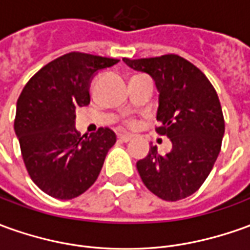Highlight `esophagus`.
Here are the masks:
<instances>
[{
  "label": "esophagus",
  "mask_w": 250,
  "mask_h": 250,
  "mask_svg": "<svg viewBox=\"0 0 250 250\" xmlns=\"http://www.w3.org/2000/svg\"><path fill=\"white\" fill-rule=\"evenodd\" d=\"M133 139V136L132 135H120V137H118V140L122 143H128L130 142Z\"/></svg>",
  "instance_id": "obj_1"
}]
</instances>
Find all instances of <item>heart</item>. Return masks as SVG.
<instances>
[{
    "instance_id": "obj_1",
    "label": "heart",
    "mask_w": 250,
    "mask_h": 250,
    "mask_svg": "<svg viewBox=\"0 0 250 250\" xmlns=\"http://www.w3.org/2000/svg\"><path fill=\"white\" fill-rule=\"evenodd\" d=\"M129 124H130V125H133V121H130V122H129Z\"/></svg>"
}]
</instances>
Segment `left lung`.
Returning <instances> with one entry per match:
<instances>
[{"label":"left lung","instance_id":"1","mask_svg":"<svg viewBox=\"0 0 250 250\" xmlns=\"http://www.w3.org/2000/svg\"><path fill=\"white\" fill-rule=\"evenodd\" d=\"M132 69L148 73L159 91L155 130L167 136L173 148L136 163L144 185L162 200L177 201L203 185L220 152L225 120L216 91L197 66L177 54L129 60Z\"/></svg>","mask_w":250,"mask_h":250}]
</instances>
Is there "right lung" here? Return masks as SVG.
Listing matches in <instances>:
<instances>
[{"label": "right lung", "mask_w": 250, "mask_h": 250, "mask_svg": "<svg viewBox=\"0 0 250 250\" xmlns=\"http://www.w3.org/2000/svg\"><path fill=\"white\" fill-rule=\"evenodd\" d=\"M118 61L68 53L38 70L17 99L15 132L24 165L36 187L51 197L70 200L84 193L117 142L108 128L80 136L75 110L89 104V84L96 72Z\"/></svg>", "instance_id": "add662e5"}]
</instances>
